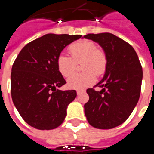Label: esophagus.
<instances>
[{
	"instance_id": "1",
	"label": "esophagus",
	"mask_w": 154,
	"mask_h": 154,
	"mask_svg": "<svg viewBox=\"0 0 154 154\" xmlns=\"http://www.w3.org/2000/svg\"><path fill=\"white\" fill-rule=\"evenodd\" d=\"M85 92V91H83V90H77V94L79 95V94H81V93Z\"/></svg>"
}]
</instances>
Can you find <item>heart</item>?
Segmentation results:
<instances>
[{
    "instance_id": "b5f03b06",
    "label": "heart",
    "mask_w": 154,
    "mask_h": 154,
    "mask_svg": "<svg viewBox=\"0 0 154 154\" xmlns=\"http://www.w3.org/2000/svg\"><path fill=\"white\" fill-rule=\"evenodd\" d=\"M70 56L60 54L57 58V68L64 77H69L75 72L76 64L81 63L84 72L73 75L68 79L69 88L82 89L91 85L95 81V75H102L105 72L108 57L101 48H98L93 41L81 40L68 47Z\"/></svg>"
}]
</instances>
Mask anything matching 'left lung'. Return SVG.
<instances>
[{
  "label": "left lung",
  "mask_w": 154,
  "mask_h": 154,
  "mask_svg": "<svg viewBox=\"0 0 154 154\" xmlns=\"http://www.w3.org/2000/svg\"><path fill=\"white\" fill-rule=\"evenodd\" d=\"M84 37L98 42L108 57L104 76L94 86L103 89L100 91L93 88L86 90L89 99L85 104V114L93 127L113 128L130 116L138 103L142 65L131 45L113 34H88Z\"/></svg>",
  "instance_id": "8db88e82"
}]
</instances>
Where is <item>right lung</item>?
<instances>
[{
	"instance_id": "1",
	"label": "right lung",
	"mask_w": 154,
	"mask_h": 154,
	"mask_svg": "<svg viewBox=\"0 0 154 154\" xmlns=\"http://www.w3.org/2000/svg\"><path fill=\"white\" fill-rule=\"evenodd\" d=\"M81 36L47 34L26 45L17 55L11 75V98L31 127L50 130L65 120L67 106L77 94L75 89H57L66 81L56 61L64 48Z\"/></svg>"
}]
</instances>
